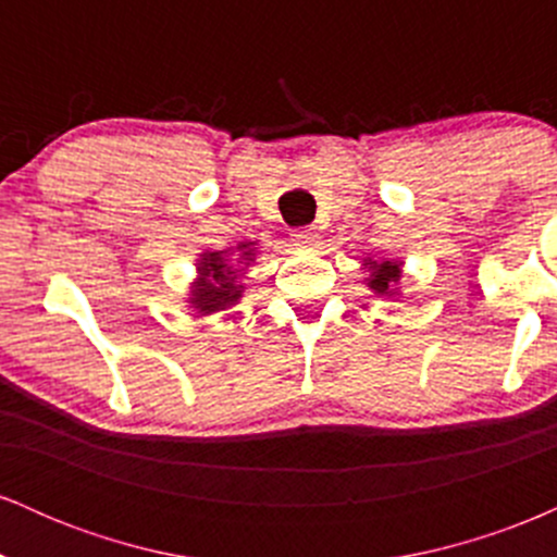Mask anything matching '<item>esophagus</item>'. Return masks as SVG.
Listing matches in <instances>:
<instances>
[{"label": "esophagus", "mask_w": 557, "mask_h": 557, "mask_svg": "<svg viewBox=\"0 0 557 557\" xmlns=\"http://www.w3.org/2000/svg\"><path fill=\"white\" fill-rule=\"evenodd\" d=\"M317 227H298L293 230V240H296V246L300 248H314L317 246Z\"/></svg>", "instance_id": "esophagus-1"}]
</instances>
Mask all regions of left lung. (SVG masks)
Instances as JSON below:
<instances>
[{
	"label": "left lung",
	"mask_w": 557,
	"mask_h": 557,
	"mask_svg": "<svg viewBox=\"0 0 557 557\" xmlns=\"http://www.w3.org/2000/svg\"><path fill=\"white\" fill-rule=\"evenodd\" d=\"M367 285L372 287L376 296H398V283H400V261H367Z\"/></svg>",
	"instance_id": "8db88e82"
}]
</instances>
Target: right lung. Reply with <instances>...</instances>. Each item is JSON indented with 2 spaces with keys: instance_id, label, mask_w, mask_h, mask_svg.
Masks as SVG:
<instances>
[{
  "instance_id": "add662e5",
  "label": "right lung",
  "mask_w": 557,
  "mask_h": 557,
  "mask_svg": "<svg viewBox=\"0 0 557 557\" xmlns=\"http://www.w3.org/2000/svg\"><path fill=\"white\" fill-rule=\"evenodd\" d=\"M235 251H240L238 264L230 261L233 248H225V251H207L198 259V280L194 287H190L188 304L194 306L201 317L230 309V306H235L240 300V274L243 267H248L253 261V243H238Z\"/></svg>"
}]
</instances>
